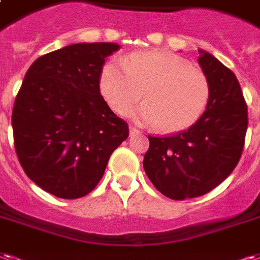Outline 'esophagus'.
Instances as JSON below:
<instances>
[{"instance_id": "1", "label": "esophagus", "mask_w": 260, "mask_h": 260, "mask_svg": "<svg viewBox=\"0 0 260 260\" xmlns=\"http://www.w3.org/2000/svg\"><path fill=\"white\" fill-rule=\"evenodd\" d=\"M140 134V131L136 128V126H129V135L131 136H136V135H139Z\"/></svg>"}]
</instances>
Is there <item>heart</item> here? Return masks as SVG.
I'll list each match as a JSON object with an SVG mask.
<instances>
[{"mask_svg": "<svg viewBox=\"0 0 260 260\" xmlns=\"http://www.w3.org/2000/svg\"><path fill=\"white\" fill-rule=\"evenodd\" d=\"M101 91L110 107L125 114L142 99L136 111L142 124L158 125L165 134L191 128L208 107V77L189 60L168 51L132 53L107 61L101 73Z\"/></svg>", "mask_w": 260, "mask_h": 260, "instance_id": "heart-1", "label": "heart"}]
</instances>
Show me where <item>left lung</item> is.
Listing matches in <instances>:
<instances>
[{
    "instance_id": "1",
    "label": "left lung",
    "mask_w": 260,
    "mask_h": 260,
    "mask_svg": "<svg viewBox=\"0 0 260 260\" xmlns=\"http://www.w3.org/2000/svg\"><path fill=\"white\" fill-rule=\"evenodd\" d=\"M199 64L211 84L208 107L187 131L149 136L143 168L154 187L172 200L208 193L232 174L243 154L248 109L237 77L208 52Z\"/></svg>"
}]
</instances>
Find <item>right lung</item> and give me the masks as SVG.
Segmentation results:
<instances>
[{
  "label": "right lung",
  "mask_w": 260,
  "mask_h": 260,
  "mask_svg": "<svg viewBox=\"0 0 260 260\" xmlns=\"http://www.w3.org/2000/svg\"><path fill=\"white\" fill-rule=\"evenodd\" d=\"M113 42L73 44L32 63L12 111L19 162L34 183L59 199L84 197L99 183L128 124L101 95Z\"/></svg>",
  "instance_id": "obj_1"
}]
</instances>
